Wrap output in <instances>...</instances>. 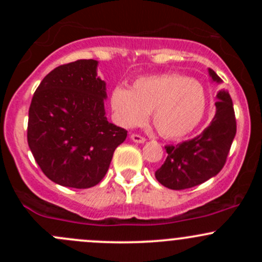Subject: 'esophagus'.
Here are the masks:
<instances>
[{"label":"esophagus","mask_w":262,"mask_h":262,"mask_svg":"<svg viewBox=\"0 0 262 262\" xmlns=\"http://www.w3.org/2000/svg\"><path fill=\"white\" fill-rule=\"evenodd\" d=\"M130 139L134 142V143H144V142H146V138L139 136V134H132Z\"/></svg>","instance_id":"esophagus-1"}]
</instances>
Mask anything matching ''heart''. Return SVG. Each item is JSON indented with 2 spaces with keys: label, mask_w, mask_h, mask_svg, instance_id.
<instances>
[{
  "label": "heart",
  "mask_w": 262,
  "mask_h": 262,
  "mask_svg": "<svg viewBox=\"0 0 262 262\" xmlns=\"http://www.w3.org/2000/svg\"><path fill=\"white\" fill-rule=\"evenodd\" d=\"M110 106L116 123L126 129L142 125L153 112L158 132L176 139L199 125L207 110V97L200 82L170 73L138 78L132 90L115 87Z\"/></svg>",
  "instance_id": "b5f03b06"
}]
</instances>
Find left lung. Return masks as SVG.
Segmentation results:
<instances>
[{
    "mask_svg": "<svg viewBox=\"0 0 262 262\" xmlns=\"http://www.w3.org/2000/svg\"><path fill=\"white\" fill-rule=\"evenodd\" d=\"M213 82L222 83L213 70H208ZM215 115L208 128L190 141L178 146H166L167 158L156 171V179L163 186L184 190L198 186L218 175L226 163L236 136V118L228 91L216 94Z\"/></svg>",
    "mask_w": 262,
    "mask_h": 262,
    "instance_id": "obj_1",
    "label": "left lung"
}]
</instances>
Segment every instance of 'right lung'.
Returning <instances> with one entry per match:
<instances>
[{"instance_id":"add662e5","label":"right lung","mask_w":262,"mask_h":262,"mask_svg":"<svg viewBox=\"0 0 262 262\" xmlns=\"http://www.w3.org/2000/svg\"><path fill=\"white\" fill-rule=\"evenodd\" d=\"M94 59L49 72L29 109L28 143L44 175L58 185L89 189L104 179L125 129L107 121L106 83Z\"/></svg>"}]
</instances>
